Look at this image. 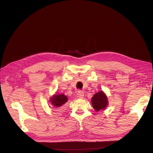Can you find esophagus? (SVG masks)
Listing matches in <instances>:
<instances>
[{"instance_id": "obj_1", "label": "esophagus", "mask_w": 153, "mask_h": 153, "mask_svg": "<svg viewBox=\"0 0 153 153\" xmlns=\"http://www.w3.org/2000/svg\"><path fill=\"white\" fill-rule=\"evenodd\" d=\"M77 95V96H78L79 97L82 98L84 96V92L82 91H78Z\"/></svg>"}]
</instances>
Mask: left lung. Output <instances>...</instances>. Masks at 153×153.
Here are the masks:
<instances>
[{
	"mask_svg": "<svg viewBox=\"0 0 153 153\" xmlns=\"http://www.w3.org/2000/svg\"><path fill=\"white\" fill-rule=\"evenodd\" d=\"M91 100L94 108L97 111L105 109L108 103L107 96L102 91L96 93Z\"/></svg>",
	"mask_w": 153,
	"mask_h": 153,
	"instance_id": "1",
	"label": "left lung"
}]
</instances>
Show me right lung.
<instances>
[{"label": "right lung", "mask_w": 153, "mask_h": 153, "mask_svg": "<svg viewBox=\"0 0 153 153\" xmlns=\"http://www.w3.org/2000/svg\"><path fill=\"white\" fill-rule=\"evenodd\" d=\"M68 100V97L64 94L55 95L51 99L53 105L56 107H60L63 105Z\"/></svg>", "instance_id": "right-lung-1"}]
</instances>
